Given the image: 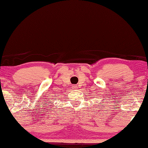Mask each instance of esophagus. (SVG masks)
I'll use <instances>...</instances> for the list:
<instances>
[{
    "mask_svg": "<svg viewBox=\"0 0 148 148\" xmlns=\"http://www.w3.org/2000/svg\"><path fill=\"white\" fill-rule=\"evenodd\" d=\"M76 87H77V86H76V85H74V86H73V88L76 89Z\"/></svg>",
    "mask_w": 148,
    "mask_h": 148,
    "instance_id": "esophagus-1",
    "label": "esophagus"
}]
</instances>
